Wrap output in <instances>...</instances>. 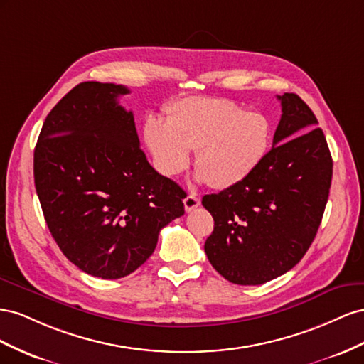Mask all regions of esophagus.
Wrapping results in <instances>:
<instances>
[{
	"label": "esophagus",
	"mask_w": 364,
	"mask_h": 364,
	"mask_svg": "<svg viewBox=\"0 0 364 364\" xmlns=\"http://www.w3.org/2000/svg\"><path fill=\"white\" fill-rule=\"evenodd\" d=\"M183 203H184V209H186V212H192L193 209H196V207L200 205V198L196 195H188L186 196V198L183 200Z\"/></svg>",
	"instance_id": "obj_1"
}]
</instances>
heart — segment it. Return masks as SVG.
Listing matches in <instances>:
<instances>
[{"label": "heart", "instance_id": "b5f03b06", "mask_svg": "<svg viewBox=\"0 0 364 364\" xmlns=\"http://www.w3.org/2000/svg\"><path fill=\"white\" fill-rule=\"evenodd\" d=\"M144 141L159 171L173 176L191 163L198 180L227 189L247 180L272 148L273 122L265 112L248 111L223 97H184L168 108V122L151 117Z\"/></svg>", "mask_w": 364, "mask_h": 364}]
</instances>
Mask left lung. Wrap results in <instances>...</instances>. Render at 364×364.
I'll use <instances>...</instances> for the list:
<instances>
[{
	"mask_svg": "<svg viewBox=\"0 0 364 364\" xmlns=\"http://www.w3.org/2000/svg\"><path fill=\"white\" fill-rule=\"evenodd\" d=\"M277 99L282 116L264 163L242 183L203 196L215 221L204 252L237 285L265 284L299 264L329 196L332 159L314 112L294 92Z\"/></svg>",
	"mask_w": 364,
	"mask_h": 364,
	"instance_id": "8db88e82",
	"label": "left lung"
}]
</instances>
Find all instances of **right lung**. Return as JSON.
I'll list each match as a JSON object with an SVG mask.
<instances>
[{"label":"right lung","instance_id":"obj_1","mask_svg":"<svg viewBox=\"0 0 364 364\" xmlns=\"http://www.w3.org/2000/svg\"><path fill=\"white\" fill-rule=\"evenodd\" d=\"M129 90L82 82L48 112L33 159L51 236L87 274L120 279L146 262L159 233L184 215L186 192L140 149Z\"/></svg>","mask_w":364,"mask_h":364}]
</instances>
